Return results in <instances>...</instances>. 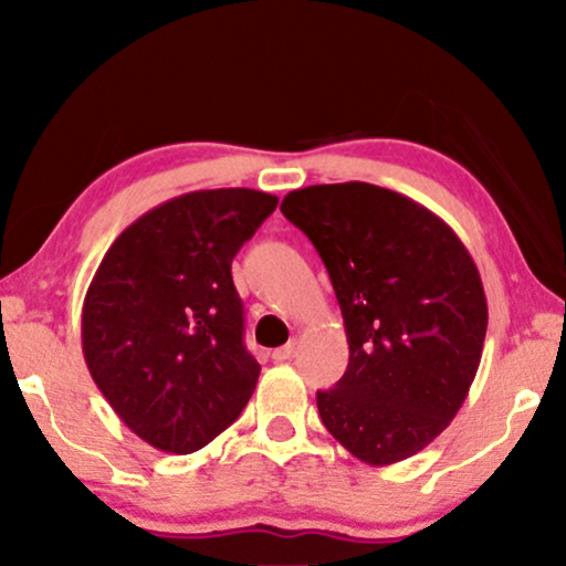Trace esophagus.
I'll return each instance as SVG.
<instances>
[{
  "label": "esophagus",
  "mask_w": 566,
  "mask_h": 566,
  "mask_svg": "<svg viewBox=\"0 0 566 566\" xmlns=\"http://www.w3.org/2000/svg\"><path fill=\"white\" fill-rule=\"evenodd\" d=\"M295 354H297V343L292 340V343H287V346H279V348H274V354H271V356H274L276 361H290L292 356H295Z\"/></svg>",
  "instance_id": "34e87169"
}]
</instances>
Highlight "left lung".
Listing matches in <instances>:
<instances>
[{
  "label": "left lung",
  "instance_id": "8db88e82",
  "mask_svg": "<svg viewBox=\"0 0 566 566\" xmlns=\"http://www.w3.org/2000/svg\"><path fill=\"white\" fill-rule=\"evenodd\" d=\"M327 265L348 337V369L316 391L324 428L354 458H412L463 407L486 335L476 263L418 201L359 184L308 186L282 199Z\"/></svg>",
  "mask_w": 566,
  "mask_h": 566
}]
</instances>
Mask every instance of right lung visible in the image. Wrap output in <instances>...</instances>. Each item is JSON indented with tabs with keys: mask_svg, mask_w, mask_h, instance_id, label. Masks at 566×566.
Returning a JSON list of instances; mask_svg holds the SVG:
<instances>
[{
	"mask_svg": "<svg viewBox=\"0 0 566 566\" xmlns=\"http://www.w3.org/2000/svg\"><path fill=\"white\" fill-rule=\"evenodd\" d=\"M279 199L252 188L191 191L116 237L82 308L95 386L161 452L210 444L242 415L261 365L244 346L231 261Z\"/></svg>",
	"mask_w": 566,
	"mask_h": 566,
	"instance_id": "right-lung-1",
	"label": "right lung"
}]
</instances>
